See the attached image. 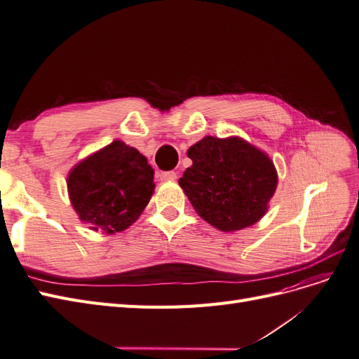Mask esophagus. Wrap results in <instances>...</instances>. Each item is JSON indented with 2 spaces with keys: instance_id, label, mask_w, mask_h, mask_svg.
Segmentation results:
<instances>
[{
  "instance_id": "obj_1",
  "label": "esophagus",
  "mask_w": 359,
  "mask_h": 359,
  "mask_svg": "<svg viewBox=\"0 0 359 359\" xmlns=\"http://www.w3.org/2000/svg\"><path fill=\"white\" fill-rule=\"evenodd\" d=\"M175 178H177V172H173V170L160 172V180H163V181H172Z\"/></svg>"
}]
</instances>
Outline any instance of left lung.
<instances>
[{
    "mask_svg": "<svg viewBox=\"0 0 359 359\" xmlns=\"http://www.w3.org/2000/svg\"><path fill=\"white\" fill-rule=\"evenodd\" d=\"M187 156L193 165L180 186L205 222L232 232L262 219L277 187L274 163L265 153L240 137L206 136Z\"/></svg>",
    "mask_w": 359,
    "mask_h": 359,
    "instance_id": "1",
    "label": "left lung"
}]
</instances>
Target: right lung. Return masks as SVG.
I'll use <instances>...</instances> for the list:
<instances>
[{
    "mask_svg": "<svg viewBox=\"0 0 359 359\" xmlns=\"http://www.w3.org/2000/svg\"><path fill=\"white\" fill-rule=\"evenodd\" d=\"M154 170L121 140L76 165L67 178L73 208L94 231L121 232L137 220L154 191Z\"/></svg>",
    "mask_w": 359,
    "mask_h": 359,
    "instance_id": "obj_1",
    "label": "right lung"
}]
</instances>
